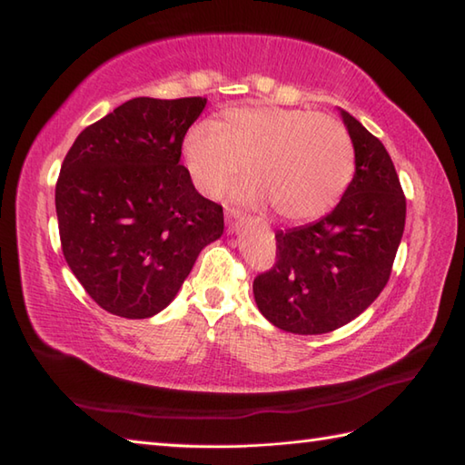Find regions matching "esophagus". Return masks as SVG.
<instances>
[{
	"instance_id": "obj_1",
	"label": "esophagus",
	"mask_w": 465,
	"mask_h": 465,
	"mask_svg": "<svg viewBox=\"0 0 465 465\" xmlns=\"http://www.w3.org/2000/svg\"><path fill=\"white\" fill-rule=\"evenodd\" d=\"M242 220H243V215H242L240 212H235V210L227 212V223H230L232 230H233V227L238 225V223H242Z\"/></svg>"
}]
</instances>
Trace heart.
<instances>
[{
	"mask_svg": "<svg viewBox=\"0 0 465 465\" xmlns=\"http://www.w3.org/2000/svg\"><path fill=\"white\" fill-rule=\"evenodd\" d=\"M192 182L215 197L240 172L235 202L262 205L285 220L308 222L341 200L353 175V145L333 117L273 105L232 107L210 125H195L182 145Z\"/></svg>",
	"mask_w": 465,
	"mask_h": 465,
	"instance_id": "heart-1",
	"label": "heart"
}]
</instances>
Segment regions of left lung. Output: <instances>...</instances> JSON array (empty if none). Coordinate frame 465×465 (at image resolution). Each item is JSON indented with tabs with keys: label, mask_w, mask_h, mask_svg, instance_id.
I'll use <instances>...</instances> for the list:
<instances>
[{
	"label": "left lung",
	"mask_w": 465,
	"mask_h": 465,
	"mask_svg": "<svg viewBox=\"0 0 465 465\" xmlns=\"http://www.w3.org/2000/svg\"><path fill=\"white\" fill-rule=\"evenodd\" d=\"M355 173L322 220L275 233V263L253 280L258 310L275 328L318 335L358 318L390 280L406 225V195L378 137L340 110Z\"/></svg>",
	"instance_id": "left-lung-1"
}]
</instances>
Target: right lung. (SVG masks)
Instances as JSON below:
<instances>
[{
	"mask_svg": "<svg viewBox=\"0 0 465 465\" xmlns=\"http://www.w3.org/2000/svg\"><path fill=\"white\" fill-rule=\"evenodd\" d=\"M205 97H134L87 125L55 185L64 258L90 298L145 320L172 303L197 255L222 238L223 210L180 163Z\"/></svg>",
	"mask_w": 465,
	"mask_h": 465,
	"instance_id": "obj_1",
	"label": "right lung"
}]
</instances>
